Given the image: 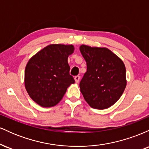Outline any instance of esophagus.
<instances>
[{
	"label": "esophagus",
	"mask_w": 149,
	"mask_h": 149,
	"mask_svg": "<svg viewBox=\"0 0 149 149\" xmlns=\"http://www.w3.org/2000/svg\"><path fill=\"white\" fill-rule=\"evenodd\" d=\"M74 79H75V81H76V83H78V82H79L80 79V77L79 76H76L74 78Z\"/></svg>",
	"instance_id": "34e87169"
}]
</instances>
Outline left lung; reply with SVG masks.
Returning <instances> with one entry per match:
<instances>
[{
	"label": "left lung",
	"mask_w": 149,
	"mask_h": 149,
	"mask_svg": "<svg viewBox=\"0 0 149 149\" xmlns=\"http://www.w3.org/2000/svg\"><path fill=\"white\" fill-rule=\"evenodd\" d=\"M87 71L80 83V92L93 109H108L119 100L125 89L123 61L106 47H80Z\"/></svg>",
	"instance_id": "8db88e82"
}]
</instances>
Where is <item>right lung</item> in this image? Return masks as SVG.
<instances>
[{
  "label": "right lung",
  "instance_id": "1",
  "mask_svg": "<svg viewBox=\"0 0 149 149\" xmlns=\"http://www.w3.org/2000/svg\"><path fill=\"white\" fill-rule=\"evenodd\" d=\"M73 50L72 45L52 44L29 59L25 69V88L36 103L42 107H54L75 83L68 64Z\"/></svg>",
  "mask_w": 149,
  "mask_h": 149
}]
</instances>
